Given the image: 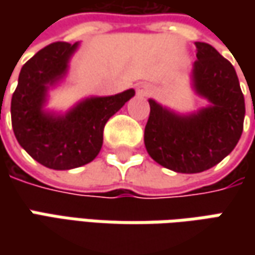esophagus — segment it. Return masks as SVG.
Instances as JSON below:
<instances>
[{
	"label": "esophagus",
	"instance_id": "obj_1",
	"mask_svg": "<svg viewBox=\"0 0 255 255\" xmlns=\"http://www.w3.org/2000/svg\"><path fill=\"white\" fill-rule=\"evenodd\" d=\"M150 92H152V88L147 86V85H139L137 86V93L139 95H144L146 96V95H149Z\"/></svg>",
	"mask_w": 255,
	"mask_h": 255
}]
</instances>
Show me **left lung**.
Masks as SVG:
<instances>
[{"label": "left lung", "mask_w": 255, "mask_h": 255, "mask_svg": "<svg viewBox=\"0 0 255 255\" xmlns=\"http://www.w3.org/2000/svg\"><path fill=\"white\" fill-rule=\"evenodd\" d=\"M193 85L211 105L177 116L149 101L144 146L154 162L177 173H200L220 163L240 140L244 95L234 66L206 42H196Z\"/></svg>", "instance_id": "left-lung-1"}]
</instances>
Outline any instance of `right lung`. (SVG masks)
<instances>
[{"label": "right lung", "mask_w": 255, "mask_h": 255, "mask_svg": "<svg viewBox=\"0 0 255 255\" xmlns=\"http://www.w3.org/2000/svg\"><path fill=\"white\" fill-rule=\"evenodd\" d=\"M76 46L58 41L38 51L22 66L11 99L18 143L32 159L54 170L92 162L102 147L106 122L134 95L129 89L115 96L91 98L59 118L42 112L48 86L64 76Z\"/></svg>", "instance_id": "obj_1"}]
</instances>
